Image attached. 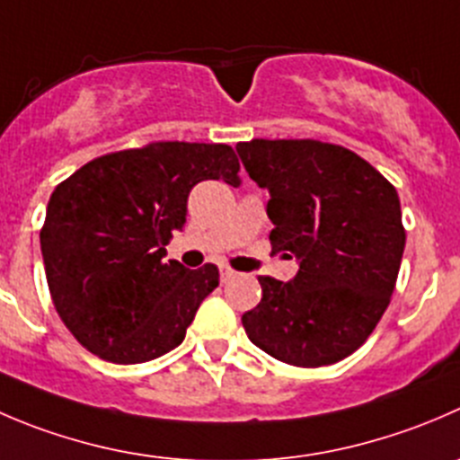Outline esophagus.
Here are the masks:
<instances>
[{
    "mask_svg": "<svg viewBox=\"0 0 460 460\" xmlns=\"http://www.w3.org/2000/svg\"><path fill=\"white\" fill-rule=\"evenodd\" d=\"M235 276V271L231 270V267H222V283H226V280H231Z\"/></svg>",
    "mask_w": 460,
    "mask_h": 460,
    "instance_id": "obj_1",
    "label": "esophagus"
}]
</instances>
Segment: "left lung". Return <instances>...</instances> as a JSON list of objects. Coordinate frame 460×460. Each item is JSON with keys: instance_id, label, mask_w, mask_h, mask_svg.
<instances>
[{"instance_id": "left-lung-1", "label": "left lung", "mask_w": 460, "mask_h": 460, "mask_svg": "<svg viewBox=\"0 0 460 460\" xmlns=\"http://www.w3.org/2000/svg\"><path fill=\"white\" fill-rule=\"evenodd\" d=\"M235 150L270 190L271 247L298 258L289 283L258 276L262 298L243 314L244 332L292 367L341 362L371 337L395 289L407 243L398 190L337 144L252 139Z\"/></svg>"}]
</instances>
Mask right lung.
I'll return each mask as SVG.
<instances>
[{"instance_id": "obj_1", "label": "right lung", "mask_w": 460, "mask_h": 460, "mask_svg": "<svg viewBox=\"0 0 460 460\" xmlns=\"http://www.w3.org/2000/svg\"><path fill=\"white\" fill-rule=\"evenodd\" d=\"M238 171L231 146L153 141L92 159L56 186L40 247L53 305L80 346L141 364L184 341L220 271L166 262V244L184 226L190 189L238 186Z\"/></svg>"}]
</instances>
